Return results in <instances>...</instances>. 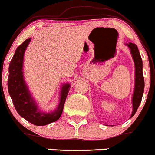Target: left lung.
Returning <instances> with one entry per match:
<instances>
[{"label":"left lung","mask_w":155,"mask_h":155,"mask_svg":"<svg viewBox=\"0 0 155 155\" xmlns=\"http://www.w3.org/2000/svg\"><path fill=\"white\" fill-rule=\"evenodd\" d=\"M127 45L130 47V51L133 55V60L135 62L136 68V79H135V90L133 96V112L131 117H133L137 111L139 105L142 101L143 96L145 82H144L143 73H142V60L141 58L140 53L138 50L137 46L133 43H129Z\"/></svg>","instance_id":"left-lung-1"}]
</instances>
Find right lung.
I'll use <instances>...</instances> for the list:
<instances>
[{"instance_id": "add662e5", "label": "right lung", "mask_w": 155, "mask_h": 155, "mask_svg": "<svg viewBox=\"0 0 155 155\" xmlns=\"http://www.w3.org/2000/svg\"><path fill=\"white\" fill-rule=\"evenodd\" d=\"M31 41L26 39L16 49L9 65V77L7 81L8 91L18 114L30 123L37 126H44L59 120L63 111L64 104L70 89L66 84L62 88L58 108L51 113H44L39 111L35 102L31 96L23 79L22 64L25 50Z\"/></svg>"}]
</instances>
